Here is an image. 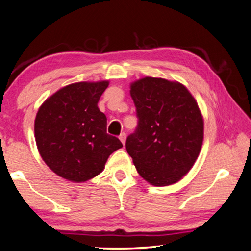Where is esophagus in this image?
<instances>
[{
  "label": "esophagus",
  "mask_w": 251,
  "mask_h": 251,
  "mask_svg": "<svg viewBox=\"0 0 251 251\" xmlns=\"http://www.w3.org/2000/svg\"><path fill=\"white\" fill-rule=\"evenodd\" d=\"M119 139H120V141L122 142V145H125L126 139V134L125 132H122L120 135H119Z\"/></svg>",
  "instance_id": "1"
}]
</instances>
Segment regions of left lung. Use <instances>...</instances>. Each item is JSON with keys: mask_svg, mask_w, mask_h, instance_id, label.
I'll return each mask as SVG.
<instances>
[{"mask_svg": "<svg viewBox=\"0 0 251 251\" xmlns=\"http://www.w3.org/2000/svg\"><path fill=\"white\" fill-rule=\"evenodd\" d=\"M138 128L126 148L138 174L152 186L178 182L194 166L203 141V117L183 84L146 76L130 84Z\"/></svg>", "mask_w": 251, "mask_h": 251, "instance_id": "obj_1", "label": "left lung"}]
</instances>
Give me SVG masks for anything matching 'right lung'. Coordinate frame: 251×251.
Masks as SVG:
<instances>
[{
  "label": "right lung",
  "instance_id": "1",
  "mask_svg": "<svg viewBox=\"0 0 251 251\" xmlns=\"http://www.w3.org/2000/svg\"><path fill=\"white\" fill-rule=\"evenodd\" d=\"M109 81L76 82L52 94L39 108L35 142L50 169L72 182L101 174L109 155L122 148L106 133V117L98 102Z\"/></svg>",
  "mask_w": 251,
  "mask_h": 251
}]
</instances>
